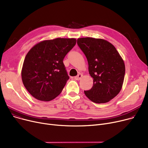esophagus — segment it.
<instances>
[{"label":"esophagus","mask_w":148,"mask_h":148,"mask_svg":"<svg viewBox=\"0 0 148 148\" xmlns=\"http://www.w3.org/2000/svg\"><path fill=\"white\" fill-rule=\"evenodd\" d=\"M82 77H83V74H79L77 75V76L74 77V79L75 80H79L81 79V78H82Z\"/></svg>","instance_id":"34e87169"}]
</instances>
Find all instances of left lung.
I'll return each mask as SVG.
<instances>
[{
    "label": "left lung",
    "mask_w": 148,
    "mask_h": 148,
    "mask_svg": "<svg viewBox=\"0 0 148 148\" xmlns=\"http://www.w3.org/2000/svg\"><path fill=\"white\" fill-rule=\"evenodd\" d=\"M77 44L87 58L94 79L92 88L84 90V94L95 103L108 102L121 90L125 73L123 60L114 45L102 39L81 38Z\"/></svg>",
    "instance_id": "8db88e82"
}]
</instances>
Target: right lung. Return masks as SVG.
<instances>
[{
  "label": "right lung",
  "instance_id": "right-lung-1",
  "mask_svg": "<svg viewBox=\"0 0 148 148\" xmlns=\"http://www.w3.org/2000/svg\"><path fill=\"white\" fill-rule=\"evenodd\" d=\"M76 44L74 38H56L36 44L26 54L21 78L36 99L49 101L58 96L69 79L64 59Z\"/></svg>",
  "mask_w": 148,
  "mask_h": 148
}]
</instances>
